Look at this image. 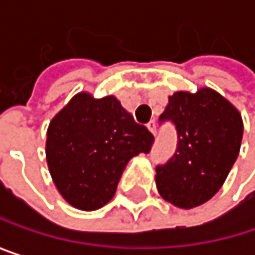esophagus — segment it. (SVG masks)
Instances as JSON below:
<instances>
[{
    "label": "esophagus",
    "mask_w": 255,
    "mask_h": 255,
    "mask_svg": "<svg viewBox=\"0 0 255 255\" xmlns=\"http://www.w3.org/2000/svg\"><path fill=\"white\" fill-rule=\"evenodd\" d=\"M147 129H149L153 135H156V124H155V121H150V123L147 124Z\"/></svg>",
    "instance_id": "obj_1"
}]
</instances>
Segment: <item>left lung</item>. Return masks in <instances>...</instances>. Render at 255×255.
Instances as JSON below:
<instances>
[{"label":"left lung","instance_id":"obj_1","mask_svg":"<svg viewBox=\"0 0 255 255\" xmlns=\"http://www.w3.org/2000/svg\"><path fill=\"white\" fill-rule=\"evenodd\" d=\"M177 129V149L156 167L159 195L178 208H193L211 199L223 186L241 149L244 124L238 109L211 88L177 91L159 123Z\"/></svg>","mask_w":255,"mask_h":255}]
</instances>
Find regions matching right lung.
Listing matches in <instances>:
<instances>
[{
    "mask_svg": "<svg viewBox=\"0 0 255 255\" xmlns=\"http://www.w3.org/2000/svg\"><path fill=\"white\" fill-rule=\"evenodd\" d=\"M152 144V132L117 97L82 91L51 120L45 155L60 195L78 210L94 211L114 198L128 161Z\"/></svg>",
    "mask_w": 255,
    "mask_h": 255,
    "instance_id": "obj_1",
    "label": "right lung"
}]
</instances>
